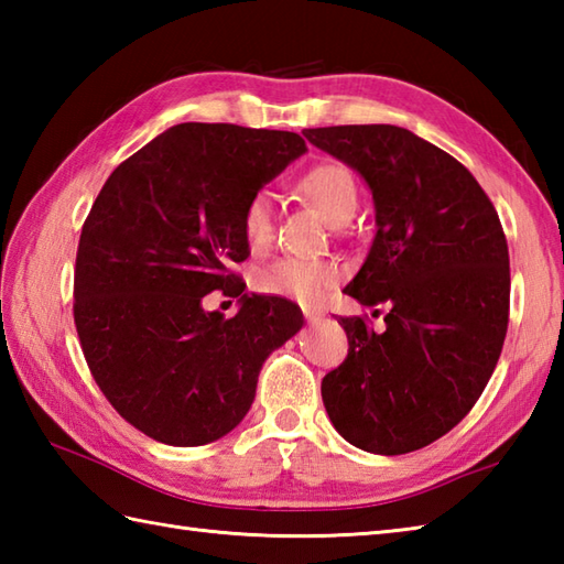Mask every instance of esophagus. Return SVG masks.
Wrapping results in <instances>:
<instances>
[{
	"instance_id": "obj_1",
	"label": "esophagus",
	"mask_w": 564,
	"mask_h": 564,
	"mask_svg": "<svg viewBox=\"0 0 564 564\" xmlns=\"http://www.w3.org/2000/svg\"><path fill=\"white\" fill-rule=\"evenodd\" d=\"M303 315H305V319H307V322H317V319H322V313H319V310H313V307H303Z\"/></svg>"
}]
</instances>
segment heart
I'll return each instance as SVG.
<instances>
[{
    "mask_svg": "<svg viewBox=\"0 0 564 564\" xmlns=\"http://www.w3.org/2000/svg\"><path fill=\"white\" fill-rule=\"evenodd\" d=\"M301 194L307 196L329 225L341 227L356 213V182L344 164L325 162L301 176ZM242 235L247 247L261 254L273 242V200L269 191H257L242 210ZM341 267L332 259L281 257L254 273L257 291L289 297L301 305H319L341 281Z\"/></svg>",
    "mask_w": 564,
    "mask_h": 564,
    "instance_id": "heart-1",
    "label": "heart"
}]
</instances>
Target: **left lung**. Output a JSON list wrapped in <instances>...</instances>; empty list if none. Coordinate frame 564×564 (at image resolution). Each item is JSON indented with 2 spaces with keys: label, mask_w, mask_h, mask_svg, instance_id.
Returning <instances> with one entry per match:
<instances>
[{
  "label": "left lung",
  "mask_w": 564,
  "mask_h": 564,
  "mask_svg": "<svg viewBox=\"0 0 564 564\" xmlns=\"http://www.w3.org/2000/svg\"><path fill=\"white\" fill-rule=\"evenodd\" d=\"M303 135L373 191L378 232L344 293L388 307L386 332L339 317L349 354L322 378V402L356 448L419 451L473 410L505 346L511 279L499 215L458 160L406 128Z\"/></svg>",
  "instance_id": "obj_1"
}]
</instances>
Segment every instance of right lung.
<instances>
[{"label": "right lung", "mask_w": 564, "mask_h": 564, "mask_svg": "<svg viewBox=\"0 0 564 564\" xmlns=\"http://www.w3.org/2000/svg\"><path fill=\"white\" fill-rule=\"evenodd\" d=\"M305 150L289 130L178 123L106 178L79 235L72 310L99 390L145 436H225L267 356L303 327L297 305L245 295L230 267L249 257L247 200ZM213 290L243 295L235 318L202 310Z\"/></svg>", "instance_id": "right-lung-1"}]
</instances>
